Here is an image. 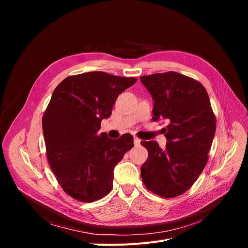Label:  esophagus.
Wrapping results in <instances>:
<instances>
[{
  "mask_svg": "<svg viewBox=\"0 0 248 248\" xmlns=\"http://www.w3.org/2000/svg\"><path fill=\"white\" fill-rule=\"evenodd\" d=\"M133 142H134V145H136V146H139L140 144V140L139 138H137V137H134Z\"/></svg>",
  "mask_w": 248,
  "mask_h": 248,
  "instance_id": "1",
  "label": "esophagus"
}]
</instances>
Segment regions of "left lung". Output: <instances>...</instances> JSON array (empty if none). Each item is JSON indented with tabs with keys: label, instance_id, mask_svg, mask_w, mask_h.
<instances>
[{
	"label": "left lung",
	"instance_id": "8db88e82",
	"mask_svg": "<svg viewBox=\"0 0 248 248\" xmlns=\"http://www.w3.org/2000/svg\"><path fill=\"white\" fill-rule=\"evenodd\" d=\"M154 100L153 121L168 120V144L142 140L148 159L140 168L147 189L162 198H176L188 190L208 162L216 118L205 87L175 71L140 78Z\"/></svg>",
	"mask_w": 248,
	"mask_h": 248
}]
</instances>
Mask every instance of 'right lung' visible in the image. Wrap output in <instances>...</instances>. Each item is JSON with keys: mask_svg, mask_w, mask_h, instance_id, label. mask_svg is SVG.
I'll use <instances>...</instances> for the list:
<instances>
[{"mask_svg": "<svg viewBox=\"0 0 248 248\" xmlns=\"http://www.w3.org/2000/svg\"><path fill=\"white\" fill-rule=\"evenodd\" d=\"M136 78L93 71L70 76L55 89L42 118L46 156L63 190L78 202L100 200L112 188L115 167L133 147V137L98 134L118 96Z\"/></svg>", "mask_w": 248, "mask_h": 248, "instance_id": "1", "label": "right lung"}]
</instances>
